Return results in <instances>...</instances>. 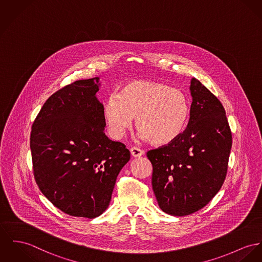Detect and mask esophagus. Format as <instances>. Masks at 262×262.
Wrapping results in <instances>:
<instances>
[{
  "label": "esophagus",
  "instance_id": "34e87169",
  "mask_svg": "<svg viewBox=\"0 0 262 262\" xmlns=\"http://www.w3.org/2000/svg\"><path fill=\"white\" fill-rule=\"evenodd\" d=\"M130 155L133 158H141L143 155V150H141L138 147H132L130 148Z\"/></svg>",
  "mask_w": 262,
  "mask_h": 262
}]
</instances>
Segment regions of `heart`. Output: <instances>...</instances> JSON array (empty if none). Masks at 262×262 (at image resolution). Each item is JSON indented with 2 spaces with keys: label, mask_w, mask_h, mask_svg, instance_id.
I'll list each match as a JSON object with an SVG mask.
<instances>
[{
  "label": "heart",
  "mask_w": 262,
  "mask_h": 262,
  "mask_svg": "<svg viewBox=\"0 0 262 262\" xmlns=\"http://www.w3.org/2000/svg\"><path fill=\"white\" fill-rule=\"evenodd\" d=\"M102 116L116 139L124 135L136 118L141 139L166 146L184 133L190 106L181 90L161 81L139 80L126 83L119 96L112 95L104 102Z\"/></svg>",
  "instance_id": "heart-1"
}]
</instances>
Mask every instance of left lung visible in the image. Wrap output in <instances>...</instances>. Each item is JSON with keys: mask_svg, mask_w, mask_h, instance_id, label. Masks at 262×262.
<instances>
[{"mask_svg": "<svg viewBox=\"0 0 262 262\" xmlns=\"http://www.w3.org/2000/svg\"><path fill=\"white\" fill-rule=\"evenodd\" d=\"M189 90L192 102L184 133L171 144L146 154L159 205L174 216L202 209L220 191L232 144L222 102L195 78Z\"/></svg>", "mask_w": 262, "mask_h": 262, "instance_id": "1", "label": "left lung"}]
</instances>
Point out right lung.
<instances>
[{"label":"right lung","mask_w":262,"mask_h":262,"mask_svg":"<svg viewBox=\"0 0 262 262\" xmlns=\"http://www.w3.org/2000/svg\"><path fill=\"white\" fill-rule=\"evenodd\" d=\"M100 78L75 81L52 95L32 125L36 182L62 212L95 219L107 208L130 154L103 133Z\"/></svg>","instance_id":"1"}]
</instances>
